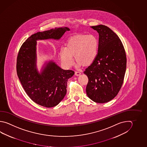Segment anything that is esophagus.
<instances>
[{"label": "esophagus", "mask_w": 147, "mask_h": 147, "mask_svg": "<svg viewBox=\"0 0 147 147\" xmlns=\"http://www.w3.org/2000/svg\"><path fill=\"white\" fill-rule=\"evenodd\" d=\"M80 72H78V71H75V74L76 76H78V75H80Z\"/></svg>", "instance_id": "obj_1"}]
</instances>
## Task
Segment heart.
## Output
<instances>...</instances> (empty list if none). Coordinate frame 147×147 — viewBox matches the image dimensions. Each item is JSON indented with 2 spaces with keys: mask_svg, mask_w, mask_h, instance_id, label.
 I'll use <instances>...</instances> for the list:
<instances>
[{
  "mask_svg": "<svg viewBox=\"0 0 147 147\" xmlns=\"http://www.w3.org/2000/svg\"><path fill=\"white\" fill-rule=\"evenodd\" d=\"M98 42L92 35H82L71 37L67 40L66 47L62 48L60 55L61 61L67 67H71L74 63L73 55L78 65L92 64L97 57Z\"/></svg>",
  "mask_w": 147,
  "mask_h": 147,
  "instance_id": "b5f03b06",
  "label": "heart"
}]
</instances>
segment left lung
I'll list each match as a JSON object with an SVG mask.
<instances>
[{
    "label": "left lung",
    "instance_id": "left-lung-1",
    "mask_svg": "<svg viewBox=\"0 0 147 147\" xmlns=\"http://www.w3.org/2000/svg\"><path fill=\"white\" fill-rule=\"evenodd\" d=\"M99 33L97 57L84 72L88 78L86 91L95 102L112 100L123 83L126 69V56L119 36L108 26H92Z\"/></svg>",
    "mask_w": 147,
    "mask_h": 147
}]
</instances>
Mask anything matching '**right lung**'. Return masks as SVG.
I'll return each instance as SVG.
<instances>
[{
  "mask_svg": "<svg viewBox=\"0 0 147 147\" xmlns=\"http://www.w3.org/2000/svg\"><path fill=\"white\" fill-rule=\"evenodd\" d=\"M67 31H69V28H55L34 34L23 43L17 57V75L23 88L34 102L46 108L55 107L63 99L67 80L74 72L62 69L51 61L38 73L36 69V40L59 39Z\"/></svg>",
  "mask_w": 147,
  "mask_h": 147,
  "instance_id": "add662e5",
  "label": "right lung"
}]
</instances>
